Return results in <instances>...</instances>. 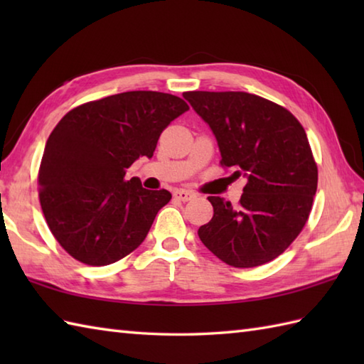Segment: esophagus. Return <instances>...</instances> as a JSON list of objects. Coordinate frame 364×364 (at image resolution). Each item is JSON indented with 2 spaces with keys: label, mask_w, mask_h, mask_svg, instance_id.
Here are the masks:
<instances>
[{
  "label": "esophagus",
  "mask_w": 364,
  "mask_h": 364,
  "mask_svg": "<svg viewBox=\"0 0 364 364\" xmlns=\"http://www.w3.org/2000/svg\"><path fill=\"white\" fill-rule=\"evenodd\" d=\"M173 197L178 198V200H181V202H189V200L196 197V194H194V192H191V191H186V189H176L173 192Z\"/></svg>",
  "instance_id": "esophagus-1"
}]
</instances>
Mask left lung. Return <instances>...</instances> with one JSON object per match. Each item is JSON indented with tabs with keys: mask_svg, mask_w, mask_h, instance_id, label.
Listing matches in <instances>:
<instances>
[{
	"mask_svg": "<svg viewBox=\"0 0 364 364\" xmlns=\"http://www.w3.org/2000/svg\"><path fill=\"white\" fill-rule=\"evenodd\" d=\"M218 141L220 164L247 180L239 205L208 197L213 219L200 241L233 267L275 259L305 227L318 189V167L304 127L269 100L247 92H184Z\"/></svg>",
	"mask_w": 364,
	"mask_h": 364,
	"instance_id": "1",
	"label": "left lung"
}]
</instances>
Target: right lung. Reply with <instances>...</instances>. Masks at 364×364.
Here are the masks:
<instances>
[{"instance_id": "1", "label": "right lung", "mask_w": 364, "mask_h": 364, "mask_svg": "<svg viewBox=\"0 0 364 364\" xmlns=\"http://www.w3.org/2000/svg\"><path fill=\"white\" fill-rule=\"evenodd\" d=\"M188 109L170 94L123 92L75 107L53 129L38 197L53 236L75 259L106 266L142 244L172 194L127 180V168L151 158L162 131Z\"/></svg>"}]
</instances>
